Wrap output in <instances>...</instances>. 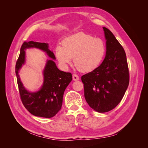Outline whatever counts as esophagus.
I'll return each instance as SVG.
<instances>
[{
  "instance_id": "34e87169",
  "label": "esophagus",
  "mask_w": 148,
  "mask_h": 148,
  "mask_svg": "<svg viewBox=\"0 0 148 148\" xmlns=\"http://www.w3.org/2000/svg\"><path fill=\"white\" fill-rule=\"evenodd\" d=\"M72 77H73V81H77V80L79 79V77H78L77 75L73 74L72 75Z\"/></svg>"
}]
</instances>
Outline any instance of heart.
Listing matches in <instances>:
<instances>
[{
    "label": "heart",
    "instance_id": "heart-1",
    "mask_svg": "<svg viewBox=\"0 0 148 148\" xmlns=\"http://www.w3.org/2000/svg\"><path fill=\"white\" fill-rule=\"evenodd\" d=\"M106 52L105 41L99 37L84 33L75 34L65 38L62 46L56 48V56L59 63L66 67L73 57L75 66L83 72L97 69Z\"/></svg>",
    "mask_w": 148,
    "mask_h": 148
}]
</instances>
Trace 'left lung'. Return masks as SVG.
Instances as JSON below:
<instances>
[{
  "instance_id": "left-lung-1",
  "label": "left lung",
  "mask_w": 148,
  "mask_h": 148,
  "mask_svg": "<svg viewBox=\"0 0 148 148\" xmlns=\"http://www.w3.org/2000/svg\"><path fill=\"white\" fill-rule=\"evenodd\" d=\"M103 29L106 39L105 59L97 69L82 77L85 99L92 109L101 113L119 104L130 81L124 49L109 29Z\"/></svg>"
}]
</instances>
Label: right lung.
Listing matches in <instances>:
<instances>
[{"label":"right lung","instance_id":"add662e5","mask_svg":"<svg viewBox=\"0 0 148 148\" xmlns=\"http://www.w3.org/2000/svg\"><path fill=\"white\" fill-rule=\"evenodd\" d=\"M30 47L41 49L52 59H56L53 53L48 49L47 43L34 41H25L23 43L15 65L20 99L25 108L31 114L37 117L51 118L61 109L64 93L72 80V75L71 73L59 70L54 62L49 60L44 70V83L42 88L36 92H28L20 81L18 71L25 63V50Z\"/></svg>","mask_w":148,"mask_h":148}]
</instances>
